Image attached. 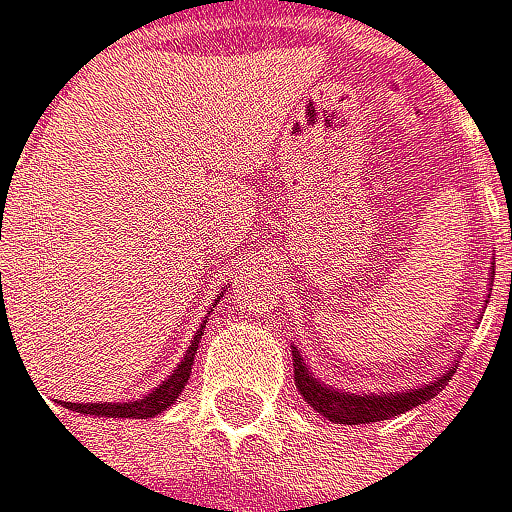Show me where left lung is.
Returning <instances> with one entry per match:
<instances>
[{
    "mask_svg": "<svg viewBox=\"0 0 512 512\" xmlns=\"http://www.w3.org/2000/svg\"><path fill=\"white\" fill-rule=\"evenodd\" d=\"M292 365H295V387L302 390L305 403H311V409H318L333 425H371V422H384V418H393V415H403L415 406L434 400L456 371L450 365L447 371L431 377V381L418 384V387H403L396 393H352V390H340L333 384H324L321 377H314L302 359V352L295 346H292Z\"/></svg>",
    "mask_w": 512,
    "mask_h": 512,
    "instance_id": "left-lung-1",
    "label": "left lung"
}]
</instances>
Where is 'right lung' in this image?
Here are the masks:
<instances>
[{"mask_svg": "<svg viewBox=\"0 0 512 512\" xmlns=\"http://www.w3.org/2000/svg\"><path fill=\"white\" fill-rule=\"evenodd\" d=\"M201 330H204V324H201ZM201 330L191 336V343H188V349L182 355V362L172 368L150 393L138 396V400H131V403H71L68 409H75L81 415H103V418H153V415H160L163 409H169L172 403L179 400V393L188 384V374H191V365H194V352H198Z\"/></svg>", "mask_w": 512, "mask_h": 512, "instance_id": "1", "label": "right lung"}]
</instances>
